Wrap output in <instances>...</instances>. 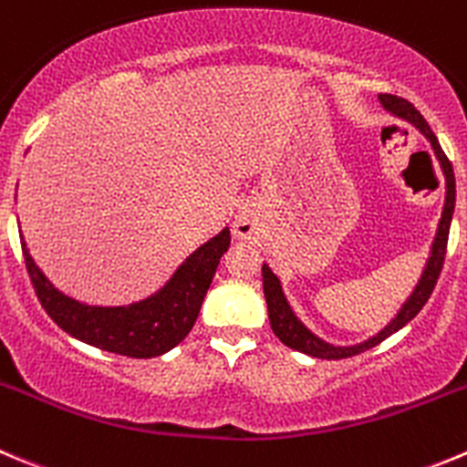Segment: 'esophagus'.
<instances>
[{
  "mask_svg": "<svg viewBox=\"0 0 467 467\" xmlns=\"http://www.w3.org/2000/svg\"><path fill=\"white\" fill-rule=\"evenodd\" d=\"M260 230V219L258 212H255L254 204H242L234 216V234L242 239H251Z\"/></svg>",
  "mask_w": 467,
  "mask_h": 467,
  "instance_id": "34e87169",
  "label": "esophagus"
}]
</instances>
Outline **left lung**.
<instances>
[{
  "label": "left lung",
  "mask_w": 467,
  "mask_h": 467,
  "mask_svg": "<svg viewBox=\"0 0 467 467\" xmlns=\"http://www.w3.org/2000/svg\"><path fill=\"white\" fill-rule=\"evenodd\" d=\"M382 106L391 112V115L400 117V119L410 121L412 126L421 130V133L429 138L431 147H433L435 156H438L440 165H442L444 172V182H447V198H444V209H442V219H440L438 225V234H435L433 248H431V258L426 263L424 274H421L420 283H417L415 293L408 297V302L403 304V308L399 311V316L389 322V325L382 329L378 337L368 338V341L359 343V346H350V348H337L325 343L322 338H317L316 334H311L306 327L299 322V317L295 316L290 304H287L285 295L281 290V281L276 278V274L263 265V290H265V299H267V311H269V322H272V329L281 343H285L287 348H293V350L304 352V355L317 357V359H346V357L359 355L364 350H371L376 348L378 343L385 341L387 337H391L394 332H399L400 327H405L417 313L424 308V304L429 302L431 293H433L435 283H438L440 272H442L444 265V255H447V239H450V225H451V213H454V202H456V182H454V170H451V161L444 156L442 147H440L438 138L431 130V126L426 124L424 117L420 115L415 106L410 101H405L400 96L394 94H380Z\"/></svg>",
  "instance_id": "8db88e82"
}]
</instances>
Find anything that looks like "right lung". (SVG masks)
Instances as JSON below:
<instances>
[{
	"instance_id": "right-lung-1",
	"label": "right lung",
	"mask_w": 467,
	"mask_h": 467,
	"mask_svg": "<svg viewBox=\"0 0 467 467\" xmlns=\"http://www.w3.org/2000/svg\"><path fill=\"white\" fill-rule=\"evenodd\" d=\"M20 242L38 302L64 332L115 355L150 359L172 350L195 325L221 255L230 246V230H221L191 254L159 293L129 306H89L67 297L43 276L25 246V239Z\"/></svg>"
}]
</instances>
